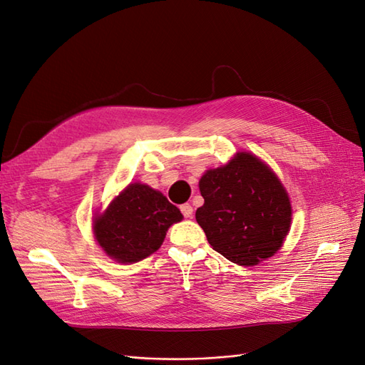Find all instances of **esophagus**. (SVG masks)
<instances>
[{"label": "esophagus", "instance_id": "34e87169", "mask_svg": "<svg viewBox=\"0 0 365 365\" xmlns=\"http://www.w3.org/2000/svg\"><path fill=\"white\" fill-rule=\"evenodd\" d=\"M181 213L184 217H192L193 216V207L190 204H182L181 205Z\"/></svg>", "mask_w": 365, "mask_h": 365}]
</instances>
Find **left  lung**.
<instances>
[{
    "label": "left lung",
    "mask_w": 365,
    "mask_h": 365,
    "mask_svg": "<svg viewBox=\"0 0 365 365\" xmlns=\"http://www.w3.org/2000/svg\"><path fill=\"white\" fill-rule=\"evenodd\" d=\"M204 205L196 220L215 251L237 264H256L282 247L291 202L277 176L257 157L239 152L200 181Z\"/></svg>",
    "instance_id": "obj_1"
}]
</instances>
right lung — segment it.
Wrapping results in <instances>:
<instances>
[{
  "label": "right lung",
  "instance_id": "add662e5",
  "mask_svg": "<svg viewBox=\"0 0 365 365\" xmlns=\"http://www.w3.org/2000/svg\"><path fill=\"white\" fill-rule=\"evenodd\" d=\"M180 208L145 184H130L94 220V236L109 257L120 263L140 262L155 252L165 231L180 222Z\"/></svg>",
  "mask_w": 365,
  "mask_h": 365
}]
</instances>
